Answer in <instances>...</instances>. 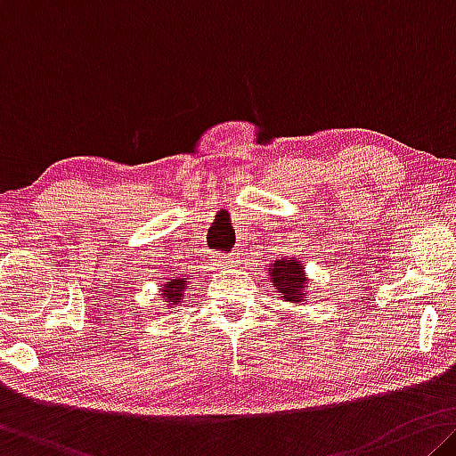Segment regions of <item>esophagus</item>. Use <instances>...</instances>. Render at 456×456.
I'll return each instance as SVG.
<instances>
[{
    "label": "esophagus",
    "mask_w": 456,
    "mask_h": 456,
    "mask_svg": "<svg viewBox=\"0 0 456 456\" xmlns=\"http://www.w3.org/2000/svg\"><path fill=\"white\" fill-rule=\"evenodd\" d=\"M237 264V256L229 254V256H223V265H233Z\"/></svg>",
    "instance_id": "34e87169"
}]
</instances>
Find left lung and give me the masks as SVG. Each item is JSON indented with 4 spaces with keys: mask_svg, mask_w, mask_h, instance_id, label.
I'll return each instance as SVG.
<instances>
[{
    "mask_svg": "<svg viewBox=\"0 0 456 456\" xmlns=\"http://www.w3.org/2000/svg\"><path fill=\"white\" fill-rule=\"evenodd\" d=\"M270 280L273 290L284 302H292V305H305L308 296V280L305 276V265H302L296 257H284L273 262L270 267Z\"/></svg>",
    "mask_w": 456,
    "mask_h": 456,
    "instance_id": "1",
    "label": "left lung"
}]
</instances>
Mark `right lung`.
<instances>
[{"label":"right lung","mask_w":456,"mask_h":456,"mask_svg":"<svg viewBox=\"0 0 456 456\" xmlns=\"http://www.w3.org/2000/svg\"><path fill=\"white\" fill-rule=\"evenodd\" d=\"M186 280H189V278H175V280H170V281H166V284H162V288H160L162 294L160 296L170 308L180 306V302L184 300V294H186V290H189V286H186Z\"/></svg>","instance_id":"add662e5"}]
</instances>
